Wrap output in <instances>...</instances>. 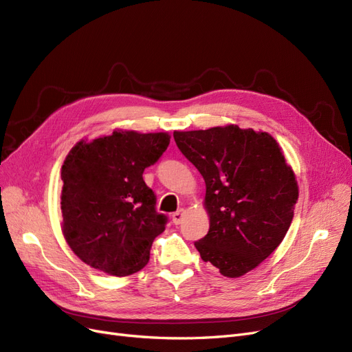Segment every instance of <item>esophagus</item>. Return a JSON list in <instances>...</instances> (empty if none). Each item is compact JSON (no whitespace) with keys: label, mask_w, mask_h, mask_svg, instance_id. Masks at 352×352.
<instances>
[{"label":"esophagus","mask_w":352,"mask_h":352,"mask_svg":"<svg viewBox=\"0 0 352 352\" xmlns=\"http://www.w3.org/2000/svg\"><path fill=\"white\" fill-rule=\"evenodd\" d=\"M185 210H177L176 212H173V215H172V220H173V223L175 224H180L182 223V220H184V217H185Z\"/></svg>","instance_id":"1"}]
</instances>
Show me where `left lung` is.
I'll return each instance as SVG.
<instances>
[{"label":"left lung","instance_id":"left-lung-1","mask_svg":"<svg viewBox=\"0 0 352 352\" xmlns=\"http://www.w3.org/2000/svg\"><path fill=\"white\" fill-rule=\"evenodd\" d=\"M175 141L205 180L204 262L227 278L254 270L284 240L298 199L296 173L268 132L234 124L175 131Z\"/></svg>","mask_w":352,"mask_h":352}]
</instances>
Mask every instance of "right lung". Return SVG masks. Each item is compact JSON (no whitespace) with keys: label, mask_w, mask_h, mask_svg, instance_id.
I'll return each instance as SVG.
<instances>
[{"label":"right lung","mask_w":352,"mask_h":352,"mask_svg":"<svg viewBox=\"0 0 352 352\" xmlns=\"http://www.w3.org/2000/svg\"><path fill=\"white\" fill-rule=\"evenodd\" d=\"M168 142V132L115 129L69 150L60 167V230L84 263L113 276L135 274L148 263L166 217L155 212L142 173Z\"/></svg>","instance_id":"obj_1"}]
</instances>
